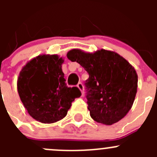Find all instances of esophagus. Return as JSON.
<instances>
[{
    "label": "esophagus",
    "instance_id": "obj_1",
    "mask_svg": "<svg viewBox=\"0 0 157 157\" xmlns=\"http://www.w3.org/2000/svg\"><path fill=\"white\" fill-rule=\"evenodd\" d=\"M77 87H78L79 90H80V92H81V95H82V96H83V94H84V88H83V83H79L78 84H77Z\"/></svg>",
    "mask_w": 157,
    "mask_h": 157
}]
</instances>
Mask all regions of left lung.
<instances>
[{
    "mask_svg": "<svg viewBox=\"0 0 157 157\" xmlns=\"http://www.w3.org/2000/svg\"><path fill=\"white\" fill-rule=\"evenodd\" d=\"M68 59L88 73L87 109L96 122L112 125L122 119L132 107L137 90V74L129 62L112 51L86 52L70 50Z\"/></svg>",
    "mask_w": 157,
    "mask_h": 157,
    "instance_id": "left-lung-1",
    "label": "left lung"
}]
</instances>
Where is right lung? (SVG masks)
<instances>
[{
	"mask_svg": "<svg viewBox=\"0 0 157 157\" xmlns=\"http://www.w3.org/2000/svg\"><path fill=\"white\" fill-rule=\"evenodd\" d=\"M64 60L58 55H40L20 71L17 90L20 100L35 120L52 124L67 115L71 103L81 96L77 87H67L62 71Z\"/></svg>",
	"mask_w": 157,
	"mask_h": 157,
	"instance_id": "1",
	"label": "right lung"
}]
</instances>
